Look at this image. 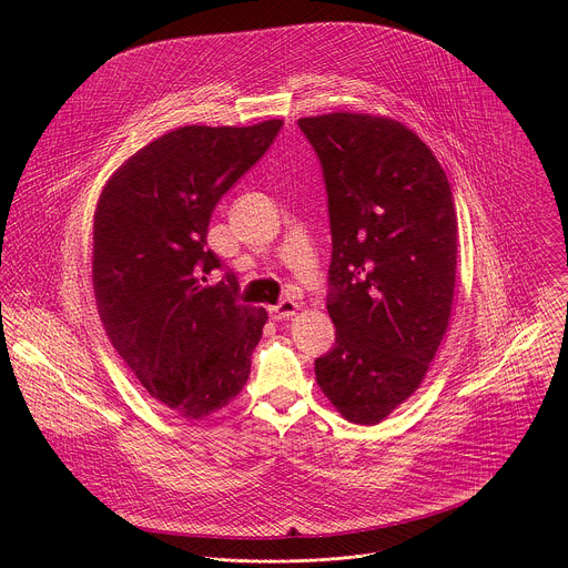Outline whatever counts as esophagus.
<instances>
[{
	"label": "esophagus",
	"mask_w": 568,
	"mask_h": 568,
	"mask_svg": "<svg viewBox=\"0 0 568 568\" xmlns=\"http://www.w3.org/2000/svg\"><path fill=\"white\" fill-rule=\"evenodd\" d=\"M296 312H298V303L292 301V298H285V301H281L278 305H272V307H270V316H272L274 321L290 318V316H294Z\"/></svg>",
	"instance_id": "34e87169"
}]
</instances>
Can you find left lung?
Returning <instances> with one entry per match:
<instances>
[{"instance_id": "8db88e82", "label": "left lung", "mask_w": 568, "mask_h": 568, "mask_svg": "<svg viewBox=\"0 0 568 568\" xmlns=\"http://www.w3.org/2000/svg\"><path fill=\"white\" fill-rule=\"evenodd\" d=\"M328 191L335 348L321 390L355 425H377L423 384L456 285V211L445 171L399 121L333 112L298 119Z\"/></svg>"}]
</instances>
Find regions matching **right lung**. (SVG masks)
Masks as SVG:
<instances>
[{
    "mask_svg": "<svg viewBox=\"0 0 568 568\" xmlns=\"http://www.w3.org/2000/svg\"><path fill=\"white\" fill-rule=\"evenodd\" d=\"M283 121L186 125L154 139L108 180L94 213V296L105 333L141 386L204 420L247 384L265 307L237 301V278L206 250L220 197L274 143Z\"/></svg>",
    "mask_w": 568,
    "mask_h": 568,
    "instance_id": "1",
    "label": "right lung"
}]
</instances>
